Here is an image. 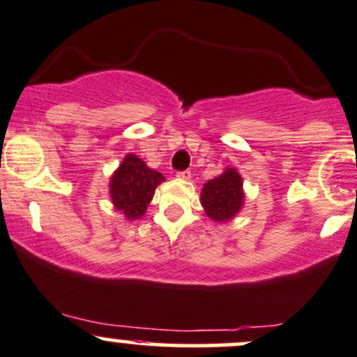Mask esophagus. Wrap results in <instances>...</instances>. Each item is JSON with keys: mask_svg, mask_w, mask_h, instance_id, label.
I'll use <instances>...</instances> for the list:
<instances>
[{"mask_svg": "<svg viewBox=\"0 0 357 357\" xmlns=\"http://www.w3.org/2000/svg\"><path fill=\"white\" fill-rule=\"evenodd\" d=\"M176 176H178L179 179H185V181L191 179V172L190 171H179V172H176Z\"/></svg>", "mask_w": 357, "mask_h": 357, "instance_id": "obj_1", "label": "esophagus"}]
</instances>
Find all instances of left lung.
<instances>
[{"label":"left lung","mask_w":357,"mask_h":357,"mask_svg":"<svg viewBox=\"0 0 357 357\" xmlns=\"http://www.w3.org/2000/svg\"><path fill=\"white\" fill-rule=\"evenodd\" d=\"M202 205L205 213L215 222L232 220L244 205L242 178L237 169L229 167L203 185Z\"/></svg>","instance_id":"left-lung-1"}]
</instances>
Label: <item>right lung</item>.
<instances>
[{
  "mask_svg": "<svg viewBox=\"0 0 357 357\" xmlns=\"http://www.w3.org/2000/svg\"><path fill=\"white\" fill-rule=\"evenodd\" d=\"M162 181L164 176L160 172L147 167L137 155L128 154L109 179V197L115 208L121 211L127 220H137L146 213L155 188Z\"/></svg>",
  "mask_w": 357,
  "mask_h": 357,
  "instance_id": "add662e5",
  "label": "right lung"
}]
</instances>
